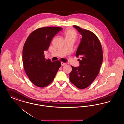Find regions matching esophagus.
I'll return each instance as SVG.
<instances>
[{"instance_id":"34e87169","label":"esophagus","mask_w":124,"mask_h":124,"mask_svg":"<svg viewBox=\"0 0 124 124\" xmlns=\"http://www.w3.org/2000/svg\"><path fill=\"white\" fill-rule=\"evenodd\" d=\"M61 65H62V66H64V65H66V63H64V62H61Z\"/></svg>"}]
</instances>
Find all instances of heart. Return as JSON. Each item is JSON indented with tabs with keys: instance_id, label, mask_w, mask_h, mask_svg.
<instances>
[{
	"instance_id": "b5f03b06",
	"label": "heart",
	"mask_w": 124,
	"mask_h": 124,
	"mask_svg": "<svg viewBox=\"0 0 124 124\" xmlns=\"http://www.w3.org/2000/svg\"><path fill=\"white\" fill-rule=\"evenodd\" d=\"M65 39H73L75 40L77 38V33L76 31L73 29H68L65 31L64 33Z\"/></svg>"
}]
</instances>
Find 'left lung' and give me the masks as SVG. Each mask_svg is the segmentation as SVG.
Segmentation results:
<instances>
[{
    "instance_id": "left-lung-1",
    "label": "left lung",
    "mask_w": 124,
    "mask_h": 124,
    "mask_svg": "<svg viewBox=\"0 0 124 124\" xmlns=\"http://www.w3.org/2000/svg\"><path fill=\"white\" fill-rule=\"evenodd\" d=\"M81 35V41L76 53L79 57V66H71L70 80L77 88H87L97 77L103 61V51L96 35L87 30L73 25Z\"/></svg>"
}]
</instances>
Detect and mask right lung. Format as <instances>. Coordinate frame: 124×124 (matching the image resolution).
Instances as JSON below:
<instances>
[{
	"label": "right lung",
	"mask_w": 124,
	"mask_h": 124,
	"mask_svg": "<svg viewBox=\"0 0 124 124\" xmlns=\"http://www.w3.org/2000/svg\"><path fill=\"white\" fill-rule=\"evenodd\" d=\"M62 29L59 27L37 29L30 34L24 44V70L30 81L38 87H44L52 82L61 66L60 61L46 59L44 54L53 37Z\"/></svg>",
	"instance_id": "obj_1"
}]
</instances>
